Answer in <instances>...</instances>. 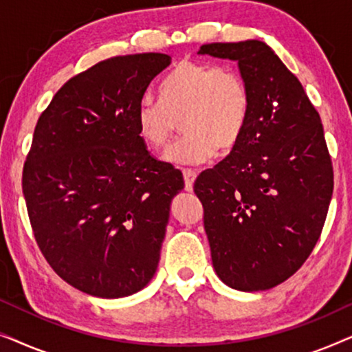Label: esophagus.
I'll return each mask as SVG.
<instances>
[{"label": "esophagus", "mask_w": 352, "mask_h": 352, "mask_svg": "<svg viewBox=\"0 0 352 352\" xmlns=\"http://www.w3.org/2000/svg\"><path fill=\"white\" fill-rule=\"evenodd\" d=\"M182 176H184V189L187 192H190L194 189V181L197 177V173L192 170H182Z\"/></svg>", "instance_id": "34e87169"}]
</instances>
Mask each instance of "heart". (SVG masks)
<instances>
[{
	"label": "heart",
	"instance_id": "b5f03b06",
	"mask_svg": "<svg viewBox=\"0 0 352 352\" xmlns=\"http://www.w3.org/2000/svg\"><path fill=\"white\" fill-rule=\"evenodd\" d=\"M250 93L229 67L182 60L162 86V99L147 94L139 100L134 120L146 144L165 147L182 120L186 134L165 152L176 165H199L216 151L229 152L247 128Z\"/></svg>",
	"mask_w": 352,
	"mask_h": 352
}]
</instances>
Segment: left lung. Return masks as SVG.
Returning a JSON list of instances; mask_svg holds the SVG:
<instances>
[{"label": "left lung", "mask_w": 352, "mask_h": 352, "mask_svg": "<svg viewBox=\"0 0 352 352\" xmlns=\"http://www.w3.org/2000/svg\"><path fill=\"white\" fill-rule=\"evenodd\" d=\"M199 54L235 60L250 93L247 128L223 162L197 177L218 277L269 290L309 258L333 194L319 112L266 43H211Z\"/></svg>", "instance_id": "1"}]
</instances>
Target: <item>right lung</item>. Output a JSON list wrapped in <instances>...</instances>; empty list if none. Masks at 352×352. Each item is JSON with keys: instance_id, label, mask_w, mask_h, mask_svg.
Segmentation results:
<instances>
[{"instance_id": "1", "label": "right lung", "mask_w": 352, "mask_h": 352, "mask_svg": "<svg viewBox=\"0 0 352 352\" xmlns=\"http://www.w3.org/2000/svg\"><path fill=\"white\" fill-rule=\"evenodd\" d=\"M160 52L117 56L70 78L40 115L22 190L43 256L99 298L142 290L160 261L182 173L148 153L134 112L170 67Z\"/></svg>"}]
</instances>
